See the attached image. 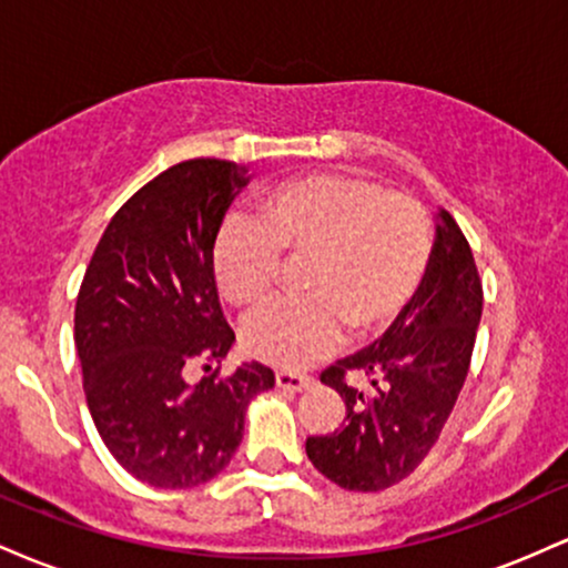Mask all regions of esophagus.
<instances>
[{"label":"esophagus","instance_id":"obj_1","mask_svg":"<svg viewBox=\"0 0 568 568\" xmlns=\"http://www.w3.org/2000/svg\"><path fill=\"white\" fill-rule=\"evenodd\" d=\"M275 384H277L280 389H291V393H304V389L312 387V379H310V376H302V374H291V371H277Z\"/></svg>","mask_w":568,"mask_h":568}]
</instances>
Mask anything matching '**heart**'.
I'll list each match as a JSON object with an SVG mask.
<instances>
[{
    "label": "heart",
    "instance_id": "obj_1",
    "mask_svg": "<svg viewBox=\"0 0 568 568\" xmlns=\"http://www.w3.org/2000/svg\"><path fill=\"white\" fill-rule=\"evenodd\" d=\"M429 221L406 194L374 181L312 173L262 194L253 224L232 221L213 243V280L237 310L272 296L280 258H306L296 302L272 304L245 325V349L280 368H298L342 342L387 331L427 272Z\"/></svg>",
    "mask_w": 568,
    "mask_h": 568
}]
</instances>
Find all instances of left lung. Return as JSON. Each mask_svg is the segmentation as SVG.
<instances>
[{"label":"left lung","instance_id":"8db88e82","mask_svg":"<svg viewBox=\"0 0 568 568\" xmlns=\"http://www.w3.org/2000/svg\"><path fill=\"white\" fill-rule=\"evenodd\" d=\"M484 288L470 245L448 211L435 213L427 272L382 338L325 368L321 382L342 395L347 422L306 438V456L347 491H382L408 478L438 440L465 384ZM347 375L369 384L357 390Z\"/></svg>","mask_w":568,"mask_h":568}]
</instances>
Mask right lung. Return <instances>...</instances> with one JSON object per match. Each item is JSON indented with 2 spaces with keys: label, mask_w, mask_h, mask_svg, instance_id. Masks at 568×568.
<instances>
[{
  "label": "right lung",
  "mask_w": 568,
  "mask_h": 568,
  "mask_svg": "<svg viewBox=\"0 0 568 568\" xmlns=\"http://www.w3.org/2000/svg\"><path fill=\"white\" fill-rule=\"evenodd\" d=\"M247 181L226 160L168 168L109 221L77 296L90 416L114 459L154 488L216 478L243 440L247 403L275 387L262 363L187 382L194 365L221 366L234 344L211 256Z\"/></svg>",
  "instance_id": "right-lung-1"
}]
</instances>
